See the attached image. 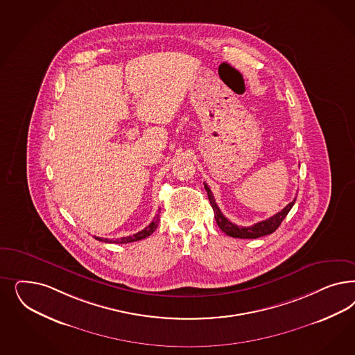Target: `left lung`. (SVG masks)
Masks as SVG:
<instances>
[{
	"label": "left lung",
	"instance_id": "obj_1",
	"mask_svg": "<svg viewBox=\"0 0 355 355\" xmlns=\"http://www.w3.org/2000/svg\"><path fill=\"white\" fill-rule=\"evenodd\" d=\"M204 185H205V191L207 192L210 205H211L213 210H214V218H216L218 227L222 230L226 235L232 236V238H241V239H256V238H261V236H265V235L273 234L275 230L279 227L282 220L286 218L288 211L291 210V207L294 206L295 200H297V198H294L286 207H284L281 211H278L273 217L268 218V219L261 220V222H257L256 225L250 226V227H241V226L232 223L231 220H229L227 218L222 214V211L219 210V207L216 204L214 196L211 193L210 188L207 187L206 183H204Z\"/></svg>",
	"mask_w": 355,
	"mask_h": 355
}]
</instances>
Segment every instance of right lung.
<instances>
[{
    "instance_id": "right-lung-1",
    "label": "right lung",
    "mask_w": 355,
    "mask_h": 355,
    "mask_svg": "<svg viewBox=\"0 0 355 355\" xmlns=\"http://www.w3.org/2000/svg\"><path fill=\"white\" fill-rule=\"evenodd\" d=\"M159 210H158V213H159ZM158 223H159V214H155V217L153 219V222L150 223L148 227H145V229L142 230V231H138L137 234H135V235H130V236H125V238H120V239H105V238H98V236H94L96 241H104V243H117V244H125V243H132V241H141V239H145V238H148L150 236L155 229L158 227Z\"/></svg>"
}]
</instances>
